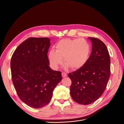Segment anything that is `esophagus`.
I'll return each mask as SVG.
<instances>
[{
  "label": "esophagus",
  "instance_id": "34e87169",
  "mask_svg": "<svg viewBox=\"0 0 124 124\" xmlns=\"http://www.w3.org/2000/svg\"><path fill=\"white\" fill-rule=\"evenodd\" d=\"M62 77H66L67 76V74L65 73H64V72H62Z\"/></svg>",
  "mask_w": 124,
  "mask_h": 124
}]
</instances>
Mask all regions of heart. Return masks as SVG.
Here are the masks:
<instances>
[{
  "label": "heart",
  "mask_w": 124,
  "mask_h": 124,
  "mask_svg": "<svg viewBox=\"0 0 124 124\" xmlns=\"http://www.w3.org/2000/svg\"><path fill=\"white\" fill-rule=\"evenodd\" d=\"M55 51H50L48 58L54 68L63 62L71 69L76 70L83 67L87 62L90 53V47L86 40L80 39H63L56 45Z\"/></svg>",
  "instance_id": "obj_1"
}]
</instances>
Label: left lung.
Returning <instances> with one entry per match:
<instances>
[{"mask_svg": "<svg viewBox=\"0 0 124 124\" xmlns=\"http://www.w3.org/2000/svg\"><path fill=\"white\" fill-rule=\"evenodd\" d=\"M92 52L81 68L69 73L70 94L81 105H89L99 99L106 88L110 74V60L106 45L100 39L89 37Z\"/></svg>", "mask_w": 124, "mask_h": 124, "instance_id": "1", "label": "left lung"}]
</instances>
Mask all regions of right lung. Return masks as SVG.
Returning a JSON list of instances; mask_svg holds the SVG:
<instances>
[{
	"label": "right lung",
	"instance_id": "obj_1",
	"mask_svg": "<svg viewBox=\"0 0 124 124\" xmlns=\"http://www.w3.org/2000/svg\"><path fill=\"white\" fill-rule=\"evenodd\" d=\"M48 38H30L19 45L11 58V79L19 98L36 108L46 106L62 79L49 67Z\"/></svg>",
	"mask_w": 124,
	"mask_h": 124
}]
</instances>
